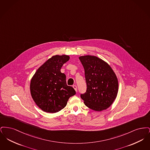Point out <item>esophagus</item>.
<instances>
[{"label":"esophagus","mask_w":150,"mask_h":150,"mask_svg":"<svg viewBox=\"0 0 150 150\" xmlns=\"http://www.w3.org/2000/svg\"><path fill=\"white\" fill-rule=\"evenodd\" d=\"M72 87L74 88V89H75V91L76 92H77V86H76V85H74V86H72Z\"/></svg>","instance_id":"esophagus-1"}]
</instances>
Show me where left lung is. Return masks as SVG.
Wrapping results in <instances>:
<instances>
[{
    "label": "left lung",
    "instance_id": "obj_1",
    "mask_svg": "<svg viewBox=\"0 0 150 150\" xmlns=\"http://www.w3.org/2000/svg\"><path fill=\"white\" fill-rule=\"evenodd\" d=\"M83 64L86 83V91L80 97L87 107L96 111L106 110L116 98L119 84L110 66L94 56L79 57Z\"/></svg>",
    "mask_w": 150,
    "mask_h": 150
}]
</instances>
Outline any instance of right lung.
Segmentation results:
<instances>
[{
  "label": "right lung",
  "instance_id": "obj_1",
  "mask_svg": "<svg viewBox=\"0 0 150 150\" xmlns=\"http://www.w3.org/2000/svg\"><path fill=\"white\" fill-rule=\"evenodd\" d=\"M67 55H56L48 59L36 71L30 82V93L36 105L43 111L55 113L63 109L76 92L66 81L61 72L68 61Z\"/></svg>",
  "mask_w": 150,
  "mask_h": 150
}]
</instances>
